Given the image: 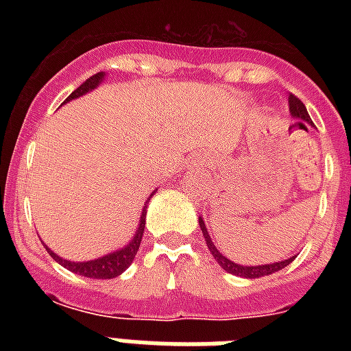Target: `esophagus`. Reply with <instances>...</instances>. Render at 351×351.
I'll use <instances>...</instances> for the list:
<instances>
[{"instance_id": "1", "label": "esophagus", "mask_w": 351, "mask_h": 351, "mask_svg": "<svg viewBox=\"0 0 351 351\" xmlns=\"http://www.w3.org/2000/svg\"><path fill=\"white\" fill-rule=\"evenodd\" d=\"M187 169L204 171V169H206V160L200 158V156H195V158H189V160H187Z\"/></svg>"}]
</instances>
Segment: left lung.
<instances>
[{"label":"left lung","mask_w":351,"mask_h":351,"mask_svg":"<svg viewBox=\"0 0 351 351\" xmlns=\"http://www.w3.org/2000/svg\"><path fill=\"white\" fill-rule=\"evenodd\" d=\"M288 101H289V114H291V118L297 120L295 125L306 127V123H308V125H313L310 114H308V111H306L304 104H302L297 96L289 95ZM198 224H200V230H202L204 239H206V244H208L211 255L215 256V261L219 262V266H222V269H226V271L231 273V275H237V277L258 278V277H264V275H271V273L280 271L282 267L288 266L289 262H293L295 258V256H289V258H286V261L271 262V264H262V266H242V264H237V262L230 261L228 256H224L219 250H217V245H215V242L211 240V234H209L202 217H198Z\"/></svg>","instance_id":"8db88e82"}]
</instances>
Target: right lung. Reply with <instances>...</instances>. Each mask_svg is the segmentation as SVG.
I'll use <instances>...</instances> for the list:
<instances>
[{
	"label": "right lung",
	"mask_w": 351,
	"mask_h": 351,
	"mask_svg": "<svg viewBox=\"0 0 351 351\" xmlns=\"http://www.w3.org/2000/svg\"><path fill=\"white\" fill-rule=\"evenodd\" d=\"M104 78H106V73H98V74H95V76H90L87 82H84V84L80 85L78 89L74 90L73 95L69 96L67 100H65V104L71 100H74V98H80V96L87 95V93H90L93 89H96V87H98V85L104 82ZM151 197H153V195H151ZM149 198L145 200V204H143V209H142V215H140V222H138L136 233H134V237L131 239V242H129L127 245H123V247H120V250L112 251V253H107V255H104V256H98V258H95V261H85V262L65 261V258L58 256L54 251H51L49 247H47L49 255H51L56 262H60L63 267H67L69 271L76 273V275H82V277H87V278H114V277H118V275H121V273L125 271L127 267L131 266V262L134 261V256H136L138 250H140V242H142L143 230H145V213H147Z\"/></svg>",
	"instance_id": "obj_1"
}]
</instances>
